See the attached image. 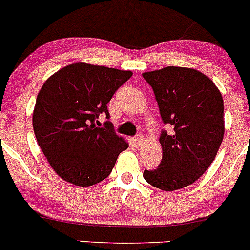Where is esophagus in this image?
<instances>
[{"instance_id": "esophagus-1", "label": "esophagus", "mask_w": 250, "mask_h": 250, "mask_svg": "<svg viewBox=\"0 0 250 250\" xmlns=\"http://www.w3.org/2000/svg\"><path fill=\"white\" fill-rule=\"evenodd\" d=\"M134 141L137 146H139V147H141L143 143H145V136H143L142 134L136 135V136H135V139H134Z\"/></svg>"}]
</instances>
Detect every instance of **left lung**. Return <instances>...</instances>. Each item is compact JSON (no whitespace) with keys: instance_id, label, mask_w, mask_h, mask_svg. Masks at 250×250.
<instances>
[{"instance_id":"1","label":"left lung","mask_w":250,"mask_h":250,"mask_svg":"<svg viewBox=\"0 0 250 250\" xmlns=\"http://www.w3.org/2000/svg\"><path fill=\"white\" fill-rule=\"evenodd\" d=\"M163 122L173 131L160 136L162 161L145 170L149 185L173 191L194 183L213 163L225 135L223 99L210 79L193 68L146 71Z\"/></svg>"}]
</instances>
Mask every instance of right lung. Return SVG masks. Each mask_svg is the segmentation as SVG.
I'll return each instance as SVG.
<instances>
[{"label":"right lung","instance_id":"right-lung-1","mask_svg":"<svg viewBox=\"0 0 250 250\" xmlns=\"http://www.w3.org/2000/svg\"><path fill=\"white\" fill-rule=\"evenodd\" d=\"M133 75L130 70L77 62L48 77L36 97L33 128L54 171L71 185L89 187L107 179L128 142L110 122L97 128L107 103Z\"/></svg>","mask_w":250,"mask_h":250}]
</instances>
